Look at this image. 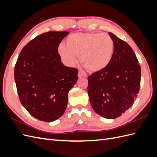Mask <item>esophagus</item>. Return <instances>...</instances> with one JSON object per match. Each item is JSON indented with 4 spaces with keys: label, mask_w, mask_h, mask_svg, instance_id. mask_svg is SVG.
I'll use <instances>...</instances> for the list:
<instances>
[{
    "label": "esophagus",
    "mask_w": 157,
    "mask_h": 157,
    "mask_svg": "<svg viewBox=\"0 0 157 157\" xmlns=\"http://www.w3.org/2000/svg\"><path fill=\"white\" fill-rule=\"evenodd\" d=\"M78 78H82V77H86V75H84L82 72H81V71H78Z\"/></svg>",
    "instance_id": "1"
}]
</instances>
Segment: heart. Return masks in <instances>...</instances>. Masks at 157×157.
Segmentation results:
<instances>
[{"instance_id": "obj_1", "label": "heart", "mask_w": 157, "mask_h": 157, "mask_svg": "<svg viewBox=\"0 0 157 157\" xmlns=\"http://www.w3.org/2000/svg\"><path fill=\"white\" fill-rule=\"evenodd\" d=\"M115 43L106 33H76L66 39V46L59 44L58 53L69 67H73L80 56L81 63L92 72L105 69L112 60Z\"/></svg>"}]
</instances>
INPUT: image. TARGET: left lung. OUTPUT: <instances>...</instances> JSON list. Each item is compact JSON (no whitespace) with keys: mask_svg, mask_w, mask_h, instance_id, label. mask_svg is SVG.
I'll return each mask as SVG.
<instances>
[{"mask_svg":"<svg viewBox=\"0 0 157 157\" xmlns=\"http://www.w3.org/2000/svg\"><path fill=\"white\" fill-rule=\"evenodd\" d=\"M115 43L111 63L89 76L88 93L90 104L101 117L114 119L132 106L139 92L141 67L131 47L112 33Z\"/></svg>","mask_w":157,"mask_h":157,"instance_id":"1","label":"left lung"}]
</instances>
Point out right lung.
I'll return each mask as SVG.
<instances>
[{
  "label": "right lung",
  "instance_id": "add662e5",
  "mask_svg": "<svg viewBox=\"0 0 157 157\" xmlns=\"http://www.w3.org/2000/svg\"><path fill=\"white\" fill-rule=\"evenodd\" d=\"M67 31H49L24 46L17 60L14 78L20 100L36 119L53 122L63 115L68 93L78 79V70L65 66L58 54Z\"/></svg>",
  "mask_w": 157,
  "mask_h": 157
}]
</instances>
